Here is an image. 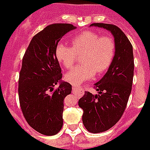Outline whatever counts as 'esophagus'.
Masks as SVG:
<instances>
[{
  "instance_id": "1",
  "label": "esophagus",
  "mask_w": 150,
  "mask_h": 150,
  "mask_svg": "<svg viewBox=\"0 0 150 150\" xmlns=\"http://www.w3.org/2000/svg\"><path fill=\"white\" fill-rule=\"evenodd\" d=\"M73 93L77 95V97H81L83 94V90L80 88V87L73 86Z\"/></svg>"
}]
</instances>
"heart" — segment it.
<instances>
[{
    "label": "heart",
    "instance_id": "obj_1",
    "mask_svg": "<svg viewBox=\"0 0 150 150\" xmlns=\"http://www.w3.org/2000/svg\"><path fill=\"white\" fill-rule=\"evenodd\" d=\"M115 51L114 39L101 37L93 31H85L72 40V47L59 43L56 47V57L65 69H70L81 56V64L76 66L65 74L66 81L78 86L90 79L95 73H102L110 66Z\"/></svg>",
    "mask_w": 150,
    "mask_h": 150
}]
</instances>
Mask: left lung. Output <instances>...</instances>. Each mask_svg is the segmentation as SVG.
Segmentation results:
<instances>
[{"instance_id":"1","label":"left lung","mask_w":150,"mask_h":150,"mask_svg":"<svg viewBox=\"0 0 150 150\" xmlns=\"http://www.w3.org/2000/svg\"><path fill=\"white\" fill-rule=\"evenodd\" d=\"M90 26L110 31L115 44L114 57L107 72L94 84L98 94L86 91L78 101L83 110L85 128L90 132L98 133L112 128L124 113L131 94L134 59L130 41L118 26L105 23H93Z\"/></svg>"}]
</instances>
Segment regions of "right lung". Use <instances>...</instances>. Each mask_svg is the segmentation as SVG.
Masks as SVG:
<instances>
[{"label":"right lung","mask_w":150,"mask_h":150,"mask_svg":"<svg viewBox=\"0 0 150 150\" xmlns=\"http://www.w3.org/2000/svg\"><path fill=\"white\" fill-rule=\"evenodd\" d=\"M76 28L67 23L47 26L33 37L22 59L18 81L20 106L30 126L43 135L57 134L63 125L64 99L71 94L72 86L61 80L55 51L61 38ZM58 83L59 87L54 90Z\"/></svg>","instance_id":"1"}]
</instances>
